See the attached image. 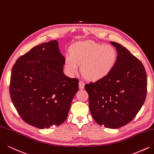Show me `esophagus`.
Listing matches in <instances>:
<instances>
[{"instance_id":"obj_1","label":"esophagus","mask_w":154,"mask_h":154,"mask_svg":"<svg viewBox=\"0 0 154 154\" xmlns=\"http://www.w3.org/2000/svg\"><path fill=\"white\" fill-rule=\"evenodd\" d=\"M85 87V83L82 81H79V88L80 89H83Z\"/></svg>"}]
</instances>
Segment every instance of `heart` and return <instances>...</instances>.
I'll return each mask as SVG.
<instances>
[{"label": "heart", "mask_w": 154, "mask_h": 154, "mask_svg": "<svg viewBox=\"0 0 154 154\" xmlns=\"http://www.w3.org/2000/svg\"><path fill=\"white\" fill-rule=\"evenodd\" d=\"M71 55H66L65 67L71 75L81 65L83 75L91 81H98L107 76L115 67L118 59V51L112 45L93 42L76 43L70 48Z\"/></svg>", "instance_id": "b5f03b06"}]
</instances>
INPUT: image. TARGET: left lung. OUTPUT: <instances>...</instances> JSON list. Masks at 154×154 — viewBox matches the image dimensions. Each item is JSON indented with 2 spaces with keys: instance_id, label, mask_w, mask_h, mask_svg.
Returning a JSON list of instances; mask_svg holds the SVG:
<instances>
[{
  "instance_id": "8db88e82",
  "label": "left lung",
  "mask_w": 154,
  "mask_h": 154,
  "mask_svg": "<svg viewBox=\"0 0 154 154\" xmlns=\"http://www.w3.org/2000/svg\"><path fill=\"white\" fill-rule=\"evenodd\" d=\"M118 53L109 75L85 85L92 117L99 125L119 128L130 122L145 100L147 78L140 60L121 44L110 42Z\"/></svg>"
}]
</instances>
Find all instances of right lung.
<instances>
[{
    "mask_svg": "<svg viewBox=\"0 0 154 154\" xmlns=\"http://www.w3.org/2000/svg\"><path fill=\"white\" fill-rule=\"evenodd\" d=\"M64 63L56 40L35 46L16 60L11 72L10 97L28 125L48 128L67 119L79 80L64 75Z\"/></svg>",
    "mask_w": 154,
    "mask_h": 154,
    "instance_id": "add662e5",
    "label": "right lung"
}]
</instances>
